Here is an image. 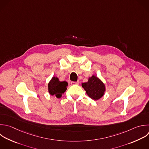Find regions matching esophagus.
Listing matches in <instances>:
<instances>
[{"instance_id":"34e87169","label":"esophagus","mask_w":149,"mask_h":149,"mask_svg":"<svg viewBox=\"0 0 149 149\" xmlns=\"http://www.w3.org/2000/svg\"><path fill=\"white\" fill-rule=\"evenodd\" d=\"M72 85H74V84H79V81H72L71 82Z\"/></svg>"}]
</instances>
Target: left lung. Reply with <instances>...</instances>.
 Listing matches in <instances>:
<instances>
[{"label": "left lung", "mask_w": 149, "mask_h": 149, "mask_svg": "<svg viewBox=\"0 0 149 149\" xmlns=\"http://www.w3.org/2000/svg\"><path fill=\"white\" fill-rule=\"evenodd\" d=\"M81 86L89 97L94 100H98L101 98L105 91V84L94 75L89 77L87 82L83 83Z\"/></svg>", "instance_id": "1"}]
</instances>
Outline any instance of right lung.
I'll return each mask as SVG.
<instances>
[{
  "mask_svg": "<svg viewBox=\"0 0 149 149\" xmlns=\"http://www.w3.org/2000/svg\"><path fill=\"white\" fill-rule=\"evenodd\" d=\"M68 85V84L66 81H60L57 77H53L48 83L49 93L59 98L62 97V94L66 91Z\"/></svg>",
  "mask_w": 149,
  "mask_h": 149,
  "instance_id": "obj_1",
  "label": "right lung"
}]
</instances>
